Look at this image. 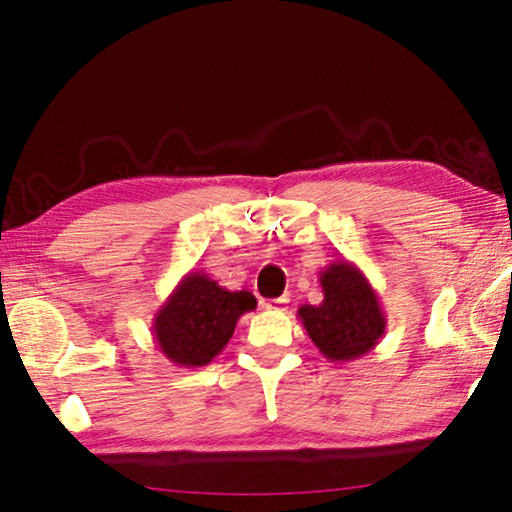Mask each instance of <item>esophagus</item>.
Returning a JSON list of instances; mask_svg holds the SVG:
<instances>
[{"instance_id": "34e87169", "label": "esophagus", "mask_w": 512, "mask_h": 512, "mask_svg": "<svg viewBox=\"0 0 512 512\" xmlns=\"http://www.w3.org/2000/svg\"><path fill=\"white\" fill-rule=\"evenodd\" d=\"M288 306H290V297H288V295L279 297V299H268V301L264 303V308H266V310H273V312H286Z\"/></svg>"}]
</instances>
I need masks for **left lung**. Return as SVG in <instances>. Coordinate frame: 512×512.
Returning <instances> with one entry per match:
<instances>
[{
  "mask_svg": "<svg viewBox=\"0 0 512 512\" xmlns=\"http://www.w3.org/2000/svg\"><path fill=\"white\" fill-rule=\"evenodd\" d=\"M319 281L323 301L297 312L312 343L330 363L356 361L372 352L383 339L387 319L363 270L347 259H336Z\"/></svg>",
  "mask_w": 512,
  "mask_h": 512,
  "instance_id": "obj_1",
  "label": "left lung"
}]
</instances>
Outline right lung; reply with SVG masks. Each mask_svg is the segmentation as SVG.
Listing matches in <instances>:
<instances>
[{
  "mask_svg": "<svg viewBox=\"0 0 512 512\" xmlns=\"http://www.w3.org/2000/svg\"><path fill=\"white\" fill-rule=\"evenodd\" d=\"M255 306L248 290H226L202 270L187 273L156 312L151 332L171 363L202 367L224 350L239 317Z\"/></svg>",
  "mask_w": 512,
  "mask_h": 512,
  "instance_id": "obj_1",
  "label": "right lung"
}]
</instances>
